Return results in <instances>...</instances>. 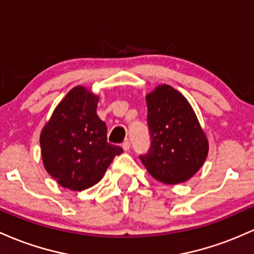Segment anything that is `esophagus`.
<instances>
[{
	"mask_svg": "<svg viewBox=\"0 0 254 254\" xmlns=\"http://www.w3.org/2000/svg\"><path fill=\"white\" fill-rule=\"evenodd\" d=\"M122 149H124V151H128L130 149V142L129 141H125L122 142Z\"/></svg>",
	"mask_w": 254,
	"mask_h": 254,
	"instance_id": "esophagus-1",
	"label": "esophagus"
}]
</instances>
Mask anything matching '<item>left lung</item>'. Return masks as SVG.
I'll return each mask as SVG.
<instances>
[{"mask_svg": "<svg viewBox=\"0 0 254 254\" xmlns=\"http://www.w3.org/2000/svg\"><path fill=\"white\" fill-rule=\"evenodd\" d=\"M151 149L140 156L153 179L167 185L190 180L203 167L209 141L194 110L169 85H158L146 95Z\"/></svg>", "mask_w": 254, "mask_h": 254, "instance_id": "obj_1", "label": "left lung"}]
</instances>
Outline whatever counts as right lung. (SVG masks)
I'll return each instance as SVG.
<instances>
[{"label": "right lung", "mask_w": 254, "mask_h": 254, "mask_svg": "<svg viewBox=\"0 0 254 254\" xmlns=\"http://www.w3.org/2000/svg\"><path fill=\"white\" fill-rule=\"evenodd\" d=\"M98 101L86 87H73L41 132L43 164L64 189L76 192L95 186L124 152L107 141V126L97 115Z\"/></svg>", "instance_id": "1"}]
</instances>
